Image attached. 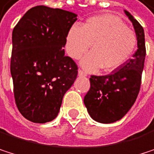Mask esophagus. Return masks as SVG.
I'll list each match as a JSON object with an SVG mask.
<instances>
[{"label":"esophagus","mask_w":154,"mask_h":154,"mask_svg":"<svg viewBox=\"0 0 154 154\" xmlns=\"http://www.w3.org/2000/svg\"><path fill=\"white\" fill-rule=\"evenodd\" d=\"M78 74H79L80 76H86V75H87V72L80 69V70L78 71Z\"/></svg>","instance_id":"1"}]
</instances>
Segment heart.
<instances>
[{
    "mask_svg": "<svg viewBox=\"0 0 154 154\" xmlns=\"http://www.w3.org/2000/svg\"><path fill=\"white\" fill-rule=\"evenodd\" d=\"M92 51L82 60L88 71H113L123 64L133 53L136 38L117 17L102 14L88 19L83 27L73 25L69 29L65 50L69 56L80 59L91 47Z\"/></svg>",
    "mask_w": 154,
    "mask_h": 154,
    "instance_id": "1",
    "label": "heart"
}]
</instances>
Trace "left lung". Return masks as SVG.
<instances>
[{
	"label": "left lung",
	"mask_w": 154,
	"mask_h": 154,
	"mask_svg": "<svg viewBox=\"0 0 154 154\" xmlns=\"http://www.w3.org/2000/svg\"><path fill=\"white\" fill-rule=\"evenodd\" d=\"M125 13L133 23L137 50L133 57L117 67L110 74L90 78L91 88L84 97L90 116L103 124L120 120L132 108L138 96L146 54L144 31L140 23L126 11Z\"/></svg>",
	"instance_id": "1"
}]
</instances>
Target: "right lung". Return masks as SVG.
I'll return each instance as SVG.
<instances>
[{"label":"right lung","instance_id":"1","mask_svg":"<svg viewBox=\"0 0 154 154\" xmlns=\"http://www.w3.org/2000/svg\"><path fill=\"white\" fill-rule=\"evenodd\" d=\"M76 17L40 5L29 10L13 29L11 73L15 102L33 123L57 116L63 95L77 77V64L63 49Z\"/></svg>","mask_w":154,"mask_h":154}]
</instances>
